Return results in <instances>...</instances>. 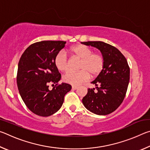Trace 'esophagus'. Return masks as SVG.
<instances>
[{"label":"esophagus","instance_id":"esophagus-1","mask_svg":"<svg viewBox=\"0 0 150 150\" xmlns=\"http://www.w3.org/2000/svg\"><path fill=\"white\" fill-rule=\"evenodd\" d=\"M77 88H78V87H77V86H72V89H73V90L77 89Z\"/></svg>","mask_w":150,"mask_h":150}]
</instances>
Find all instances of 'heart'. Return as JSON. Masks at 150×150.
I'll return each instance as SVG.
<instances>
[{
    "label": "heart",
    "mask_w": 150,
    "mask_h": 150,
    "mask_svg": "<svg viewBox=\"0 0 150 150\" xmlns=\"http://www.w3.org/2000/svg\"><path fill=\"white\" fill-rule=\"evenodd\" d=\"M68 52L77 59L80 60L77 72L69 71L64 75L63 81L68 84L79 85L85 82L91 75L95 77L102 72L105 60L102 54L94 53L91 47L83 44H77L70 47ZM55 65L58 71L65 72L69 69V62L66 55L59 53L55 58Z\"/></svg>",
    "instance_id": "heart-1"
}]
</instances>
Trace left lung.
Wrapping results in <instances>:
<instances>
[{
	"mask_svg": "<svg viewBox=\"0 0 150 150\" xmlns=\"http://www.w3.org/2000/svg\"><path fill=\"white\" fill-rule=\"evenodd\" d=\"M82 44L99 50L105 60L102 72L91 82L96 91L95 88H88L82 99L83 104L95 115H109L118 108L125 97L130 81L128 62L117 48L106 43L98 41Z\"/></svg>",
	"mask_w": 150,
	"mask_h": 150,
	"instance_id": "1",
	"label": "left lung"
}]
</instances>
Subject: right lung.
<instances>
[{
    "instance_id": "1",
    "label": "right lung",
    "mask_w": 150,
    "mask_h": 150,
    "mask_svg": "<svg viewBox=\"0 0 150 150\" xmlns=\"http://www.w3.org/2000/svg\"><path fill=\"white\" fill-rule=\"evenodd\" d=\"M65 44L63 41L34 43L24 51L20 59L18 88L25 105L38 116H49L57 112L65 95L71 89V86L67 83L57 85L61 74L54 62L55 56ZM49 83L56 84L52 90L49 89Z\"/></svg>"
}]
</instances>
